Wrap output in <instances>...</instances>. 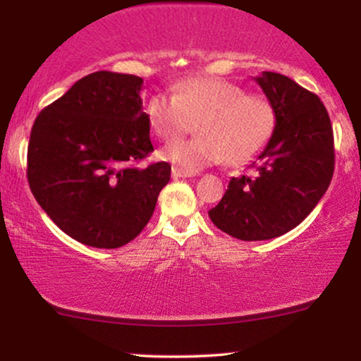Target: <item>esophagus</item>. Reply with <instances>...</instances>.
Segmentation results:
<instances>
[{"instance_id": "1", "label": "esophagus", "mask_w": 361, "mask_h": 361, "mask_svg": "<svg viewBox=\"0 0 361 361\" xmlns=\"http://www.w3.org/2000/svg\"><path fill=\"white\" fill-rule=\"evenodd\" d=\"M171 176L173 178H190V176H195V175H193V173H186L180 168H173L171 169Z\"/></svg>"}]
</instances>
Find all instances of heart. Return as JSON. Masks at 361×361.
Masks as SVG:
<instances>
[{"mask_svg": "<svg viewBox=\"0 0 361 361\" xmlns=\"http://www.w3.org/2000/svg\"><path fill=\"white\" fill-rule=\"evenodd\" d=\"M152 130L164 140L161 157L186 173L222 163L243 164L268 146L276 127L275 105L263 94L214 76L190 78L175 94L156 93L146 103ZM199 120L193 141H175Z\"/></svg>", "mask_w": 361, "mask_h": 361, "instance_id": "heart-1", "label": "heart"}]
</instances>
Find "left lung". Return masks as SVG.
I'll list each match as a JSON object with an SVG mask.
<instances>
[{"instance_id": "1", "label": "left lung", "mask_w": 361, "mask_h": 361, "mask_svg": "<svg viewBox=\"0 0 361 361\" xmlns=\"http://www.w3.org/2000/svg\"><path fill=\"white\" fill-rule=\"evenodd\" d=\"M276 109V127L252 176L231 178L209 210L219 229L241 241L279 238L297 227L326 193L334 171L329 115L317 94L279 73L255 78Z\"/></svg>"}]
</instances>
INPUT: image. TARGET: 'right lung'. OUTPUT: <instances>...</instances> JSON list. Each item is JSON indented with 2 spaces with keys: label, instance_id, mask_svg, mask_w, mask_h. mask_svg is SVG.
Listing matches in <instances>:
<instances>
[{
  "label": "right lung",
  "instance_id": "obj_1",
  "mask_svg": "<svg viewBox=\"0 0 361 361\" xmlns=\"http://www.w3.org/2000/svg\"><path fill=\"white\" fill-rule=\"evenodd\" d=\"M142 78L97 71L40 111L32 127L27 176L54 224L86 246L114 250L137 238L168 185L142 111Z\"/></svg>",
  "mask_w": 361,
  "mask_h": 361
}]
</instances>
